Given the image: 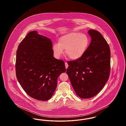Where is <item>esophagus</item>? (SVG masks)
<instances>
[{
  "label": "esophagus",
  "mask_w": 126,
  "mask_h": 126,
  "mask_svg": "<svg viewBox=\"0 0 126 126\" xmlns=\"http://www.w3.org/2000/svg\"><path fill=\"white\" fill-rule=\"evenodd\" d=\"M68 64H67L66 62H65V66H66V68H67L68 67Z\"/></svg>",
  "instance_id": "obj_1"
}]
</instances>
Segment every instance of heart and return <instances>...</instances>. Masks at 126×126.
<instances>
[{
	"label": "heart",
	"instance_id": "obj_1",
	"mask_svg": "<svg viewBox=\"0 0 126 126\" xmlns=\"http://www.w3.org/2000/svg\"><path fill=\"white\" fill-rule=\"evenodd\" d=\"M90 38L86 34L72 32L60 37L59 43H54L52 50L54 56L60 59L64 53L73 60L80 59L90 44Z\"/></svg>",
	"mask_w": 126,
	"mask_h": 126
}]
</instances>
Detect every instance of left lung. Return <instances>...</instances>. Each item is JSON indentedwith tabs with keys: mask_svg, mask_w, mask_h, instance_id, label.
I'll return each mask as SVG.
<instances>
[{
	"mask_svg": "<svg viewBox=\"0 0 126 126\" xmlns=\"http://www.w3.org/2000/svg\"><path fill=\"white\" fill-rule=\"evenodd\" d=\"M88 32L91 37L88 49L80 59L68 61L66 69L76 94L83 99L97 95L110 74V51L108 43L98 31L90 29Z\"/></svg>",
	"mask_w": 126,
	"mask_h": 126,
	"instance_id": "left-lung-1",
	"label": "left lung"
}]
</instances>
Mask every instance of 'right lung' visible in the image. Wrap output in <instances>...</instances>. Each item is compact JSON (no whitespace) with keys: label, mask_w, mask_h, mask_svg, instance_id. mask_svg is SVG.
I'll list each match as a JSON object with an SVG mask.
<instances>
[{"label":"right lung","mask_w":126,"mask_h":126,"mask_svg":"<svg viewBox=\"0 0 126 126\" xmlns=\"http://www.w3.org/2000/svg\"><path fill=\"white\" fill-rule=\"evenodd\" d=\"M52 43L36 31L29 32L16 51V72L25 93L39 101H48L53 94L57 79L66 72L64 62L53 57Z\"/></svg>","instance_id":"obj_1"}]
</instances>
